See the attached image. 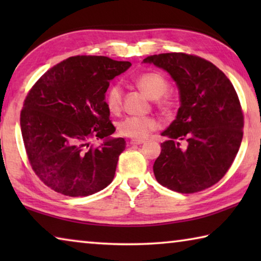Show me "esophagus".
I'll list each match as a JSON object with an SVG mask.
<instances>
[{"label":"esophagus","instance_id":"34e87169","mask_svg":"<svg viewBox=\"0 0 261 261\" xmlns=\"http://www.w3.org/2000/svg\"><path fill=\"white\" fill-rule=\"evenodd\" d=\"M143 143H144L143 139H131L130 140V144L131 145H140V144H143Z\"/></svg>","mask_w":261,"mask_h":261}]
</instances>
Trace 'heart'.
<instances>
[{
	"label": "heart",
	"instance_id": "1",
	"mask_svg": "<svg viewBox=\"0 0 261 261\" xmlns=\"http://www.w3.org/2000/svg\"><path fill=\"white\" fill-rule=\"evenodd\" d=\"M135 85L148 99L155 100V106L162 113H169L175 106L173 95L168 93L169 83L162 73L156 71H147L140 73L135 79ZM123 87L121 84L114 83L106 92L105 100L110 113L117 114L123 108ZM160 126L159 121L154 117H125L118 123L117 129L120 135L134 139H144Z\"/></svg>",
	"mask_w": 261,
	"mask_h": 261
}]
</instances>
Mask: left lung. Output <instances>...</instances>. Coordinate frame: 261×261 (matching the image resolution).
Returning <instances> with one entry per match:
<instances>
[{
  "label": "left lung",
  "mask_w": 261,
  "mask_h": 261,
  "mask_svg": "<svg viewBox=\"0 0 261 261\" xmlns=\"http://www.w3.org/2000/svg\"><path fill=\"white\" fill-rule=\"evenodd\" d=\"M144 62L169 72L180 95L176 120L162 132L169 140L153 165L156 180L179 193L211 188L227 174L243 139L244 115L235 88L199 56L165 53Z\"/></svg>",
  "instance_id": "left-lung-1"
}]
</instances>
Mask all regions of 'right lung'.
<instances>
[{
  "mask_svg": "<svg viewBox=\"0 0 261 261\" xmlns=\"http://www.w3.org/2000/svg\"><path fill=\"white\" fill-rule=\"evenodd\" d=\"M127 61L78 55L62 61L31 87L20 112L29 162L43 184L69 197H86L112 183L123 138L105 100L109 82L130 68ZM108 139L100 147L92 139Z\"/></svg>",
  "mask_w": 261,
  "mask_h": 261,
  "instance_id": "add662e5",
  "label": "right lung"
}]
</instances>
